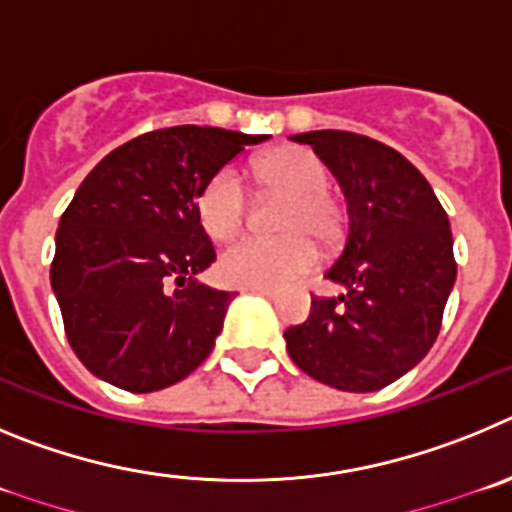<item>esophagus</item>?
Instances as JSON below:
<instances>
[{
    "mask_svg": "<svg viewBox=\"0 0 512 512\" xmlns=\"http://www.w3.org/2000/svg\"><path fill=\"white\" fill-rule=\"evenodd\" d=\"M250 293H260V296L265 298H275V290H267V288H247Z\"/></svg>",
    "mask_w": 512,
    "mask_h": 512,
    "instance_id": "obj_1",
    "label": "esophagus"
}]
</instances>
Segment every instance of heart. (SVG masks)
Wrapping results in <instances>:
<instances>
[{
    "mask_svg": "<svg viewBox=\"0 0 512 512\" xmlns=\"http://www.w3.org/2000/svg\"><path fill=\"white\" fill-rule=\"evenodd\" d=\"M257 181L270 196H285L278 211L280 237H245L219 260V278L234 288H285L319 262L321 245H336L344 234V214L331 196L329 170L303 147H278L255 163ZM199 222L219 242L245 227L250 196L234 168H222L201 188Z\"/></svg>",
    "mask_w": 512,
    "mask_h": 512,
    "instance_id": "1",
    "label": "heart"
}]
</instances>
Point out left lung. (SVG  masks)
Returning a JSON list of instances; mask_svg holds the SVG:
<instances>
[{
	"label": "left lung",
	"instance_id": "8db88e82",
	"mask_svg": "<svg viewBox=\"0 0 512 512\" xmlns=\"http://www.w3.org/2000/svg\"><path fill=\"white\" fill-rule=\"evenodd\" d=\"M347 196L349 229L326 278L347 293L316 296L285 329L290 359L313 380L372 393L416 367L436 342L457 278L449 216L398 150L344 130L303 132Z\"/></svg>",
	"mask_w": 512,
	"mask_h": 512
}]
</instances>
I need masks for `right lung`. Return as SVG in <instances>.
<instances>
[{"label": "right lung", "mask_w": 512, "mask_h": 512, "mask_svg": "<svg viewBox=\"0 0 512 512\" xmlns=\"http://www.w3.org/2000/svg\"><path fill=\"white\" fill-rule=\"evenodd\" d=\"M267 135L163 127L101 160L63 211L50 283L89 372L130 393L191 375L214 349L232 293L199 283L216 260L196 201Z\"/></svg>", "instance_id": "1"}]
</instances>
